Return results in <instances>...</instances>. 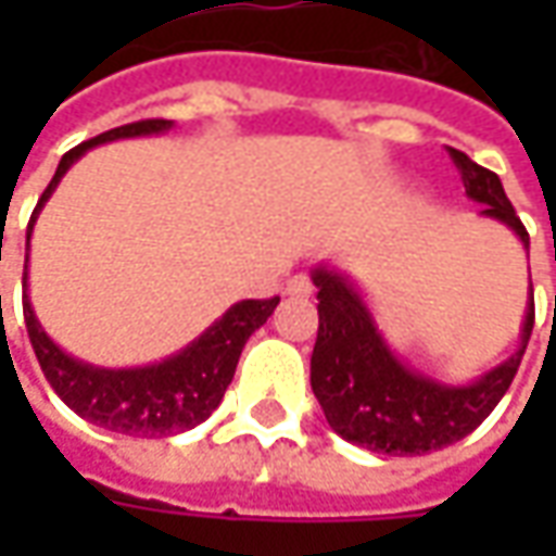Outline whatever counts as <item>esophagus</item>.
Segmentation results:
<instances>
[{"instance_id":"34e87169","label":"esophagus","mask_w":556,"mask_h":556,"mask_svg":"<svg viewBox=\"0 0 556 556\" xmlns=\"http://www.w3.org/2000/svg\"><path fill=\"white\" fill-rule=\"evenodd\" d=\"M285 293H288V296H309V293H312L309 275H303V271L290 275L288 285H285Z\"/></svg>"}]
</instances>
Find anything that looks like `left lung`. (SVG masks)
I'll return each instance as SVG.
<instances>
[{"mask_svg":"<svg viewBox=\"0 0 556 556\" xmlns=\"http://www.w3.org/2000/svg\"><path fill=\"white\" fill-rule=\"evenodd\" d=\"M448 157L458 166L467 198L482 203V216L514 228L529 250V231L507 201L502 179L464 151L448 148ZM312 281L318 288L312 393L333 433L377 455H424L470 437L507 393L535 325V303L529 300L520 350L467 387H445L390 353L346 275L318 266Z\"/></svg>","mask_w":556,"mask_h":556,"instance_id":"left-lung-1","label":"left lung"}]
</instances>
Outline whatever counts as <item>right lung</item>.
Returning <instances> with one entry per match:
<instances>
[{
    "label": "right lung",
    "instance_id": "1",
    "mask_svg": "<svg viewBox=\"0 0 556 556\" xmlns=\"http://www.w3.org/2000/svg\"><path fill=\"white\" fill-rule=\"evenodd\" d=\"M169 126H173V119H139V123L108 129L96 139L71 148L58 163L52 182L42 191L27 228L33 231L36 213L52 198L54 185L61 182V176L89 148L114 139L154 136V132H166ZM24 285H27V263H24ZM278 300L281 296L235 303L213 328H206L194 343H188L182 353L169 355L157 365H144V368H96V365L76 362L74 355L54 346L52 337L42 331V325L33 315L27 293H24V321H27V333H30L33 353L39 358V368L67 408H74L76 415L86 417L89 424L104 427V430L154 439L185 433L219 408L225 390L235 377L244 343L260 325H266Z\"/></svg>",
    "mask_w": 556,
    "mask_h": 556
}]
</instances>
